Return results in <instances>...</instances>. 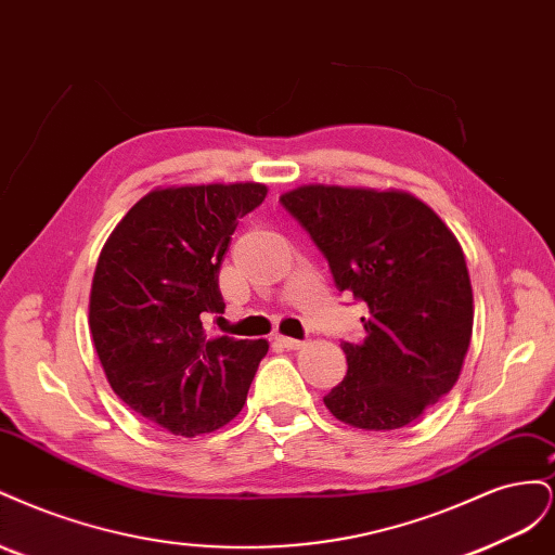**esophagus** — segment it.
Returning a JSON list of instances; mask_svg holds the SVG:
<instances>
[{"label": "esophagus", "instance_id": "1", "mask_svg": "<svg viewBox=\"0 0 555 555\" xmlns=\"http://www.w3.org/2000/svg\"><path fill=\"white\" fill-rule=\"evenodd\" d=\"M284 349H300L306 343L304 340H296V338H287V335H278L275 338Z\"/></svg>", "mask_w": 555, "mask_h": 555}]
</instances>
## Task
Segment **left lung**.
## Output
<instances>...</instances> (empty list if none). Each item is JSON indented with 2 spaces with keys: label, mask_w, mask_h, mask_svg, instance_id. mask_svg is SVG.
I'll list each match as a JSON object with an SVG mask.
<instances>
[{
  "label": "left lung",
  "mask_w": 555,
  "mask_h": 555,
  "mask_svg": "<svg viewBox=\"0 0 555 555\" xmlns=\"http://www.w3.org/2000/svg\"><path fill=\"white\" fill-rule=\"evenodd\" d=\"M280 201L322 249L335 287L365 306V338L340 345L347 375L324 405L363 430L416 422L459 382L473 338L461 243L402 190L300 184Z\"/></svg>",
  "instance_id": "obj_1"
}]
</instances>
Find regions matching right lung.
Masks as SVG:
<instances>
[{"label": "right lung", "mask_w": 555, "mask_h": 555, "mask_svg": "<svg viewBox=\"0 0 555 555\" xmlns=\"http://www.w3.org/2000/svg\"><path fill=\"white\" fill-rule=\"evenodd\" d=\"M261 182L157 188L131 206L99 255L90 333L111 389L182 438L236 416L266 340L208 338L201 317L224 312L220 266L241 217L261 206Z\"/></svg>", "instance_id": "right-lung-1"}]
</instances>
